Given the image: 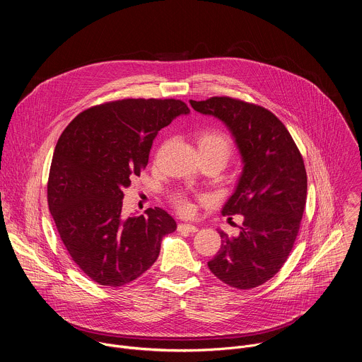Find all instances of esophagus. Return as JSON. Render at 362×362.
<instances>
[{"instance_id":"esophagus-1","label":"esophagus","mask_w":362,"mask_h":362,"mask_svg":"<svg viewBox=\"0 0 362 362\" xmlns=\"http://www.w3.org/2000/svg\"><path fill=\"white\" fill-rule=\"evenodd\" d=\"M177 230L179 232H187V233H194V232H197V226H194V225H192V223H180L179 226H177Z\"/></svg>"}]
</instances>
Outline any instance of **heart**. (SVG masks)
I'll return each instance as SVG.
<instances>
[{
	"instance_id": "b5f03b06",
	"label": "heart",
	"mask_w": 362,
	"mask_h": 362,
	"mask_svg": "<svg viewBox=\"0 0 362 362\" xmlns=\"http://www.w3.org/2000/svg\"><path fill=\"white\" fill-rule=\"evenodd\" d=\"M197 146L200 156H209L216 159L222 166L230 156L232 144L229 137L219 130H204L197 136ZM175 204L180 214L190 215L193 212L192 203L183 196L175 197Z\"/></svg>"
}]
</instances>
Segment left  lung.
Masks as SVG:
<instances>
[{
    "label": "left lung",
    "instance_id": "left-lung-1",
    "mask_svg": "<svg viewBox=\"0 0 362 362\" xmlns=\"http://www.w3.org/2000/svg\"><path fill=\"white\" fill-rule=\"evenodd\" d=\"M190 106L219 119L232 133L243 169L222 215H242L238 236L219 230L222 245L208 262L212 274L238 289L269 281L286 262L298 236L306 202L300 153L269 110L230 97L190 100Z\"/></svg>",
    "mask_w": 362,
    "mask_h": 362
}]
</instances>
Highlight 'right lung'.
Masks as SVG:
<instances>
[{"instance_id":"right-lung-1","label":"right lung","mask_w":362,"mask_h":362,"mask_svg":"<svg viewBox=\"0 0 362 362\" xmlns=\"http://www.w3.org/2000/svg\"><path fill=\"white\" fill-rule=\"evenodd\" d=\"M175 98H124L80 113L62 133L51 160L47 199L74 264L94 282L123 286L143 275L176 230L163 209L122 216L123 190L147 166L159 130L180 115Z\"/></svg>"}]
</instances>
